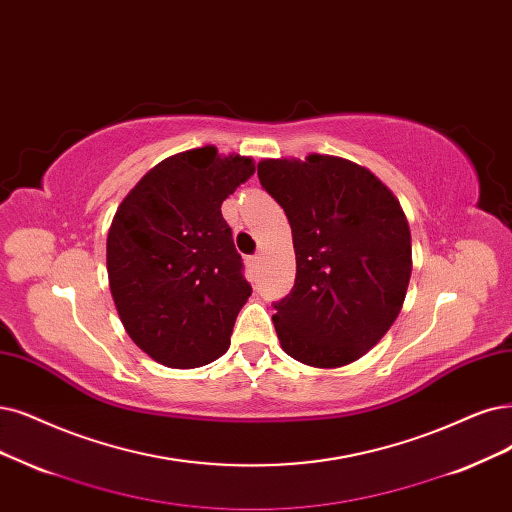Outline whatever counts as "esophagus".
<instances>
[{
    "mask_svg": "<svg viewBox=\"0 0 512 512\" xmlns=\"http://www.w3.org/2000/svg\"><path fill=\"white\" fill-rule=\"evenodd\" d=\"M249 263H251V268H259V263H261V255H253V257H249Z\"/></svg>",
    "mask_w": 512,
    "mask_h": 512,
    "instance_id": "1",
    "label": "esophagus"
}]
</instances>
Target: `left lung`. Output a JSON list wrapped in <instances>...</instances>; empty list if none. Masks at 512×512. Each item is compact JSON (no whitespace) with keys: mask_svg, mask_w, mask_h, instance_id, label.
<instances>
[{"mask_svg":"<svg viewBox=\"0 0 512 512\" xmlns=\"http://www.w3.org/2000/svg\"><path fill=\"white\" fill-rule=\"evenodd\" d=\"M257 175L293 232L295 285L272 316L282 350L316 369L358 361L407 295L413 261L401 202L369 168L327 154L266 158Z\"/></svg>","mask_w":512,"mask_h":512,"instance_id":"obj_1","label":"left lung"}]
</instances>
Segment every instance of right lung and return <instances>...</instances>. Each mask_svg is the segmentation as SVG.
Wrapping results in <instances>:
<instances>
[{"label":"right lung","mask_w":512,"mask_h":512,"mask_svg":"<svg viewBox=\"0 0 512 512\" xmlns=\"http://www.w3.org/2000/svg\"><path fill=\"white\" fill-rule=\"evenodd\" d=\"M255 173L253 158L204 145L168 156L113 215L107 276L122 325L145 354L173 369L217 361L251 297L223 200Z\"/></svg>","instance_id":"obj_1"}]
</instances>
